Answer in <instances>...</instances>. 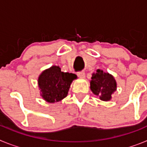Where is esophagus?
I'll list each match as a JSON object with an SVG mask.
<instances>
[{
	"label": "esophagus",
	"mask_w": 147,
	"mask_h": 147,
	"mask_svg": "<svg viewBox=\"0 0 147 147\" xmlns=\"http://www.w3.org/2000/svg\"><path fill=\"white\" fill-rule=\"evenodd\" d=\"M77 76L80 78H85V74L84 71H81V72H78L77 73Z\"/></svg>",
	"instance_id": "34e87169"
}]
</instances>
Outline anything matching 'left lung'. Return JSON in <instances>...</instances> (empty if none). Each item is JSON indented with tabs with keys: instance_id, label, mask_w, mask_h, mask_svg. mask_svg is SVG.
Masks as SVG:
<instances>
[{
	"instance_id": "1",
	"label": "left lung",
	"mask_w": 147,
	"mask_h": 147,
	"mask_svg": "<svg viewBox=\"0 0 147 147\" xmlns=\"http://www.w3.org/2000/svg\"><path fill=\"white\" fill-rule=\"evenodd\" d=\"M116 88L117 84L115 79L108 73L98 69L92 74L90 90L102 101H110L112 98V94L116 90Z\"/></svg>"
}]
</instances>
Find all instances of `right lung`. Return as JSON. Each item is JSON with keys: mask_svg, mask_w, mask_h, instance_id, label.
Wrapping results in <instances>:
<instances>
[{"mask_svg": "<svg viewBox=\"0 0 147 147\" xmlns=\"http://www.w3.org/2000/svg\"><path fill=\"white\" fill-rule=\"evenodd\" d=\"M76 78L74 74L62 72L59 66H51L39 76L40 95L49 103L59 102L67 96L71 82Z\"/></svg>", "mask_w": 147, "mask_h": 147, "instance_id": "add662e5", "label": "right lung"}]
</instances>
